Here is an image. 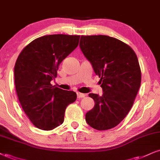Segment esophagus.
Here are the masks:
<instances>
[{
  "mask_svg": "<svg viewBox=\"0 0 160 160\" xmlns=\"http://www.w3.org/2000/svg\"><path fill=\"white\" fill-rule=\"evenodd\" d=\"M84 96H85V94L81 93V92H77V97H78V98H84Z\"/></svg>",
  "mask_w": 160,
  "mask_h": 160,
  "instance_id": "esophagus-1",
  "label": "esophagus"
}]
</instances>
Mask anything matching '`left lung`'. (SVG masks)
I'll return each instance as SVG.
<instances>
[{"instance_id": "obj_1", "label": "left lung", "mask_w": 160, "mask_h": 160, "mask_svg": "<svg viewBox=\"0 0 160 160\" xmlns=\"http://www.w3.org/2000/svg\"><path fill=\"white\" fill-rule=\"evenodd\" d=\"M79 47L99 76L103 91L102 96L89 94L95 105L86 113V122L98 131L113 128L127 116L140 88L137 55L128 44L108 35H82Z\"/></svg>"}]
</instances>
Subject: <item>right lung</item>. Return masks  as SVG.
Listing matches in <instances>:
<instances>
[{"label": "right lung", "mask_w": 160, "mask_h": 160, "mask_svg": "<svg viewBox=\"0 0 160 160\" xmlns=\"http://www.w3.org/2000/svg\"><path fill=\"white\" fill-rule=\"evenodd\" d=\"M79 35H49L35 39L23 48L15 62L17 95L23 111L35 127L54 129L64 122L68 104L76 100L73 91L56 88L50 82L59 65L76 48Z\"/></svg>", "instance_id": "obj_1"}]
</instances>
